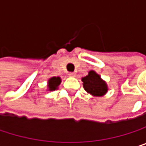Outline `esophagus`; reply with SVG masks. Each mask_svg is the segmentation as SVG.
Masks as SVG:
<instances>
[{
	"instance_id": "1",
	"label": "esophagus",
	"mask_w": 146,
	"mask_h": 146,
	"mask_svg": "<svg viewBox=\"0 0 146 146\" xmlns=\"http://www.w3.org/2000/svg\"><path fill=\"white\" fill-rule=\"evenodd\" d=\"M70 77H75L76 76V73H69V74H68Z\"/></svg>"
}]
</instances>
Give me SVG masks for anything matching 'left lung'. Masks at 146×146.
Segmentation results:
<instances>
[{
    "instance_id": "obj_1",
    "label": "left lung",
    "mask_w": 146,
    "mask_h": 146,
    "mask_svg": "<svg viewBox=\"0 0 146 146\" xmlns=\"http://www.w3.org/2000/svg\"><path fill=\"white\" fill-rule=\"evenodd\" d=\"M82 81L84 89L94 96H102L108 90L106 83L93 70L90 71L87 76L82 78Z\"/></svg>"
}]
</instances>
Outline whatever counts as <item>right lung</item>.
<instances>
[{"mask_svg":"<svg viewBox=\"0 0 146 146\" xmlns=\"http://www.w3.org/2000/svg\"><path fill=\"white\" fill-rule=\"evenodd\" d=\"M61 78L60 77H52L48 80V90L53 91L57 90L58 86L61 84Z\"/></svg>","mask_w":146,"mask_h":146,"instance_id":"add662e5","label":"right lung"}]
</instances>
